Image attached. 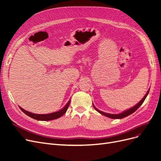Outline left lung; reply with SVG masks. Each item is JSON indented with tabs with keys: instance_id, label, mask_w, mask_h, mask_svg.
I'll return each instance as SVG.
<instances>
[{
	"instance_id": "obj_1",
	"label": "left lung",
	"mask_w": 161,
	"mask_h": 161,
	"mask_svg": "<svg viewBox=\"0 0 161 161\" xmlns=\"http://www.w3.org/2000/svg\"><path fill=\"white\" fill-rule=\"evenodd\" d=\"M149 90H150V89H148V91L147 92V94L145 95V96L143 97L142 99L141 100L138 104H136L134 107H133V108H131L129 109L128 110H126V111L122 112V113L119 114H107V113H104V112L101 111H99V109H97L95 106H94V108L95 109V110H97V111H98L99 113H100V114H103V115H105V116H107V117H108V118H112V119H121V118H125V117H127L128 115H129L131 114L132 113H134V111H136V110H137V109L140 108V106L143 103V102L144 101L145 99L147 98V95H148V92H149Z\"/></svg>"
}]
</instances>
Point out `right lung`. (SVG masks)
Here are the masks:
<instances>
[{
    "label": "right lung",
    "mask_w": 161,
    "mask_h": 161,
    "mask_svg": "<svg viewBox=\"0 0 161 161\" xmlns=\"http://www.w3.org/2000/svg\"><path fill=\"white\" fill-rule=\"evenodd\" d=\"M70 100L69 101L67 104L65 105V107L63 109H62L61 110L58 111L57 112H53V113L52 114H32L31 112H29L25 111V109H23V108H21V107H19V108L21 109V110L23 112L24 114H25L26 115H27L28 116H30V118H33L37 120H42V121H49V120H52V119H55L57 118H60L61 116H62L64 115L67 109L68 108H69L70 105Z\"/></svg>",
    "instance_id": "1"
}]
</instances>
